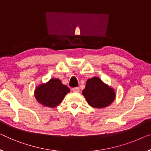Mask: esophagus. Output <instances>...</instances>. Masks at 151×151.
Masks as SVG:
<instances>
[{"label": "esophagus", "instance_id": "34e87169", "mask_svg": "<svg viewBox=\"0 0 151 151\" xmlns=\"http://www.w3.org/2000/svg\"><path fill=\"white\" fill-rule=\"evenodd\" d=\"M79 87H74V88H73V91L74 92H76V93H77V92L79 91Z\"/></svg>", "mask_w": 151, "mask_h": 151}]
</instances>
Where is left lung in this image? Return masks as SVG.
I'll list each match as a JSON object with an SVG mask.
<instances>
[{
	"instance_id": "8db88e82",
	"label": "left lung",
	"mask_w": 151,
	"mask_h": 151,
	"mask_svg": "<svg viewBox=\"0 0 151 151\" xmlns=\"http://www.w3.org/2000/svg\"><path fill=\"white\" fill-rule=\"evenodd\" d=\"M82 93L90 106L98 109L108 106L115 98L114 90L97 77L87 80Z\"/></svg>"
}]
</instances>
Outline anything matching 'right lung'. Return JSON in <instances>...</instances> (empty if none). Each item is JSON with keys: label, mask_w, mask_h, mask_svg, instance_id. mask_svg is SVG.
Returning <instances> with one entry per match:
<instances>
[{"label": "right lung", "mask_w": 151, "mask_h": 151, "mask_svg": "<svg viewBox=\"0 0 151 151\" xmlns=\"http://www.w3.org/2000/svg\"><path fill=\"white\" fill-rule=\"evenodd\" d=\"M70 89L63 85L58 78H52L46 84H42L35 90V97L40 104L49 108H55L64 98Z\"/></svg>", "instance_id": "obj_1"}]
</instances>
